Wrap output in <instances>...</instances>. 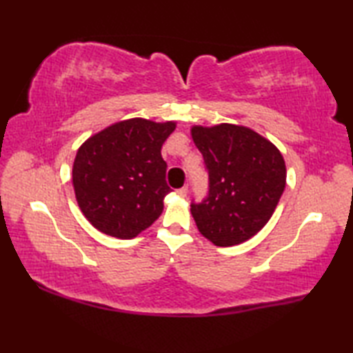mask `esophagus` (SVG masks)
Returning <instances> with one entry per match:
<instances>
[{
    "label": "esophagus",
    "mask_w": 353,
    "mask_h": 353,
    "mask_svg": "<svg viewBox=\"0 0 353 353\" xmlns=\"http://www.w3.org/2000/svg\"><path fill=\"white\" fill-rule=\"evenodd\" d=\"M177 194L182 196V198H185V196L188 194V187H187V185H185V187H182V188H179L177 190Z\"/></svg>",
    "instance_id": "34e87169"
}]
</instances>
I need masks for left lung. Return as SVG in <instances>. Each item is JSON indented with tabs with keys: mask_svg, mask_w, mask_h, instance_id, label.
I'll return each mask as SVG.
<instances>
[{
	"mask_svg": "<svg viewBox=\"0 0 353 353\" xmlns=\"http://www.w3.org/2000/svg\"><path fill=\"white\" fill-rule=\"evenodd\" d=\"M191 137L208 171V196L191 204L198 229L214 246L244 243L266 225L286 185L279 149L236 124L193 126Z\"/></svg>",
	"mask_w": 353,
	"mask_h": 353,
	"instance_id": "8db88e82",
	"label": "left lung"
}]
</instances>
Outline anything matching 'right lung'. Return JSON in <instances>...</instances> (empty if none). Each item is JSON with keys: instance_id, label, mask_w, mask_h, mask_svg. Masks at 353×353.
Returning <instances> with one entry per match:
<instances>
[{"instance_id": "obj_1", "label": "right lung", "mask_w": 353, "mask_h": 353, "mask_svg": "<svg viewBox=\"0 0 353 353\" xmlns=\"http://www.w3.org/2000/svg\"><path fill=\"white\" fill-rule=\"evenodd\" d=\"M174 129V121L130 118L82 143L73 163V187L77 205L94 229L130 240L162 214L171 188L160 151Z\"/></svg>"}]
</instances>
